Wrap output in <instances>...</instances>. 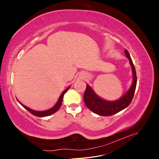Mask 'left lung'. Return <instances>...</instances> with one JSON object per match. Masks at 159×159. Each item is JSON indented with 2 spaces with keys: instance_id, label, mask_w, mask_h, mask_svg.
Segmentation results:
<instances>
[{
  "instance_id": "1",
  "label": "left lung",
  "mask_w": 159,
  "mask_h": 159,
  "mask_svg": "<svg viewBox=\"0 0 159 159\" xmlns=\"http://www.w3.org/2000/svg\"><path fill=\"white\" fill-rule=\"evenodd\" d=\"M125 54L129 60L130 64L132 66L133 80L131 88L121 98L115 102L105 101L98 97L89 85H86V89L84 94V100L86 106L91 111L101 116H111L121 111V110L128 107L132 102L137 85V74L133 61L126 49L125 50Z\"/></svg>"
}]
</instances>
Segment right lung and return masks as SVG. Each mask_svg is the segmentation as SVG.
<instances>
[{
  "label": "right lung",
  "mask_w": 159,
  "mask_h": 159,
  "mask_svg": "<svg viewBox=\"0 0 159 159\" xmlns=\"http://www.w3.org/2000/svg\"><path fill=\"white\" fill-rule=\"evenodd\" d=\"M69 88H70V87H69L68 88H67L66 90H64V91H63V92H62V93L61 94V95H60V97L58 101H57V102L56 103V104L54 105V107H53L51 108V109H48V110L44 111H37L32 110V109H29L28 107L25 106V105H22V104L20 103V102H19V103H20L22 105V106H23L24 107H25L26 110H28V111H29L30 113H31L32 115H35V116H36V117H42L48 116V115H52V114H53V113H56V112L57 111L60 109V107H61V103H62V100H63L64 95V94L67 92V91H68V90L69 89Z\"/></svg>",
  "instance_id": "1"
}]
</instances>
